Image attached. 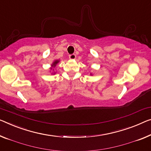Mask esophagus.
<instances>
[{"mask_svg": "<svg viewBox=\"0 0 151 151\" xmlns=\"http://www.w3.org/2000/svg\"><path fill=\"white\" fill-rule=\"evenodd\" d=\"M69 58L71 60H75L76 58V55L75 53H73V54H70L69 55Z\"/></svg>", "mask_w": 151, "mask_h": 151, "instance_id": "34e87169", "label": "esophagus"}]
</instances>
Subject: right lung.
I'll use <instances>...</instances> for the list:
<instances>
[{
  "label": "right lung",
  "mask_w": 151,
  "mask_h": 151,
  "mask_svg": "<svg viewBox=\"0 0 151 151\" xmlns=\"http://www.w3.org/2000/svg\"><path fill=\"white\" fill-rule=\"evenodd\" d=\"M58 62H59V61H58V60H57V61H55V62H53V67H55V66H56V64H57L58 63Z\"/></svg>",
  "instance_id": "1"
}]
</instances>
